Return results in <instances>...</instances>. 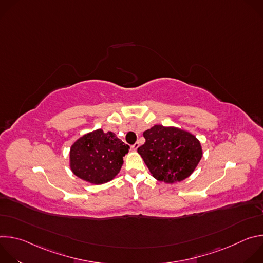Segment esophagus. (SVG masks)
Segmentation results:
<instances>
[{"mask_svg": "<svg viewBox=\"0 0 263 263\" xmlns=\"http://www.w3.org/2000/svg\"><path fill=\"white\" fill-rule=\"evenodd\" d=\"M138 146H139V143H138V142H135L133 145H131V148L133 149V151H136V149L138 148Z\"/></svg>", "mask_w": 263, "mask_h": 263, "instance_id": "34e87169", "label": "esophagus"}]
</instances>
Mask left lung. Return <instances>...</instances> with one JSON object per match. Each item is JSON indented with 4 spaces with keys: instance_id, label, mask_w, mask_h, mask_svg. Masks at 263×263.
<instances>
[{
    "instance_id": "obj_1",
    "label": "left lung",
    "mask_w": 263,
    "mask_h": 263,
    "mask_svg": "<svg viewBox=\"0 0 263 263\" xmlns=\"http://www.w3.org/2000/svg\"><path fill=\"white\" fill-rule=\"evenodd\" d=\"M145 142L137 148L152 176L164 183L189 178L202 156L199 139L189 131L155 125L143 132Z\"/></svg>"
}]
</instances>
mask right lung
Returning a JSON list of instances; mask_svg holds the SVG:
<instances>
[{
	"instance_id": "1",
	"label": "right lung",
	"mask_w": 263,
	"mask_h": 263,
	"mask_svg": "<svg viewBox=\"0 0 263 263\" xmlns=\"http://www.w3.org/2000/svg\"><path fill=\"white\" fill-rule=\"evenodd\" d=\"M130 146L114 132L102 129L89 132L74 141L69 151V167L73 175L91 184L114 179L124 163Z\"/></svg>"
}]
</instances>
